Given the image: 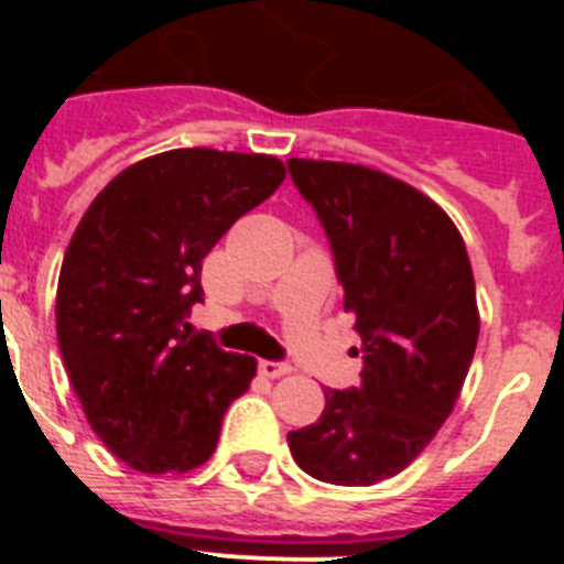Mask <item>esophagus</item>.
Segmentation results:
<instances>
[{"instance_id": "34e87169", "label": "esophagus", "mask_w": 564, "mask_h": 564, "mask_svg": "<svg viewBox=\"0 0 564 564\" xmlns=\"http://www.w3.org/2000/svg\"><path fill=\"white\" fill-rule=\"evenodd\" d=\"M259 372L265 378H279V376H288L291 372V364L285 361H271V358H259Z\"/></svg>"}]
</instances>
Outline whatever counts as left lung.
Listing matches in <instances>:
<instances>
[{"instance_id": "1", "label": "left lung", "mask_w": 564, "mask_h": 564, "mask_svg": "<svg viewBox=\"0 0 564 564\" xmlns=\"http://www.w3.org/2000/svg\"><path fill=\"white\" fill-rule=\"evenodd\" d=\"M288 169L325 228L364 358L361 383L325 390L322 417L288 446L316 480L372 486L455 410L480 333L471 262L441 206L390 174L299 158Z\"/></svg>"}]
</instances>
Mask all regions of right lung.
Here are the masks:
<instances>
[{
  "instance_id": "obj_1",
  "label": "right lung",
  "mask_w": 564,
  "mask_h": 564,
  "mask_svg": "<svg viewBox=\"0 0 564 564\" xmlns=\"http://www.w3.org/2000/svg\"><path fill=\"white\" fill-rule=\"evenodd\" d=\"M282 181L271 154L172 149L123 169L69 239L58 350L93 432L143 475L203 466L257 376L186 318L206 253Z\"/></svg>"
}]
</instances>
